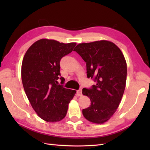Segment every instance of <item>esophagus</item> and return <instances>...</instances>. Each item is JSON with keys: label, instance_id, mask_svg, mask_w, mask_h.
<instances>
[{"label": "esophagus", "instance_id": "obj_1", "mask_svg": "<svg viewBox=\"0 0 150 150\" xmlns=\"http://www.w3.org/2000/svg\"><path fill=\"white\" fill-rule=\"evenodd\" d=\"M77 93L78 96H82V89H80L77 91Z\"/></svg>", "mask_w": 150, "mask_h": 150}]
</instances>
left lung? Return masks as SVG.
Wrapping results in <instances>:
<instances>
[{
	"mask_svg": "<svg viewBox=\"0 0 150 150\" xmlns=\"http://www.w3.org/2000/svg\"><path fill=\"white\" fill-rule=\"evenodd\" d=\"M86 62L87 77L96 84L82 89L91 105L82 110L85 119L95 124L107 122L115 113L125 90L127 64L119 47L102 40L77 44L73 50Z\"/></svg>",
	"mask_w": 150,
	"mask_h": 150,
	"instance_id": "8db88e82",
	"label": "left lung"
}]
</instances>
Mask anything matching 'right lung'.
I'll return each instance as SVG.
<instances>
[{
    "label": "right lung",
    "instance_id": "obj_1",
    "mask_svg": "<svg viewBox=\"0 0 150 150\" xmlns=\"http://www.w3.org/2000/svg\"><path fill=\"white\" fill-rule=\"evenodd\" d=\"M76 44L40 39L28 48L22 60L21 77L25 93L38 116L47 122L62 120L76 93L57 81L60 59L71 53ZM60 79L62 84L64 79Z\"/></svg>",
    "mask_w": 150,
    "mask_h": 150
}]
</instances>
